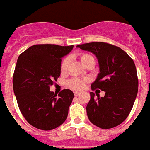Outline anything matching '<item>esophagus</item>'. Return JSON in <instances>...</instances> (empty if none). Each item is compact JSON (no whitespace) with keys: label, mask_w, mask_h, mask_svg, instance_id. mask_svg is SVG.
Listing matches in <instances>:
<instances>
[{"label":"esophagus","mask_w":150,"mask_h":150,"mask_svg":"<svg viewBox=\"0 0 150 150\" xmlns=\"http://www.w3.org/2000/svg\"><path fill=\"white\" fill-rule=\"evenodd\" d=\"M74 95H75V96H79V95H80V93H79V92H74Z\"/></svg>","instance_id":"obj_1"}]
</instances>
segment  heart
Returning a JSON list of instances; mask_svg holds the SVG:
<instances>
[{
	"mask_svg": "<svg viewBox=\"0 0 150 150\" xmlns=\"http://www.w3.org/2000/svg\"><path fill=\"white\" fill-rule=\"evenodd\" d=\"M80 59H81V61L84 65H85L86 63H88V62L90 61H94V58L91 55H89V54L87 53H83L80 55ZM69 58H65L63 61L62 62L61 64V70L62 71H65L66 69L68 67V65H69ZM85 80H83V79H71L70 80H69L67 82V85H69V87H70L71 88L74 89V90H82L84 88L85 85Z\"/></svg>",
	"mask_w": 150,
	"mask_h": 150,
	"instance_id": "heart-1",
	"label": "heart"
}]
</instances>
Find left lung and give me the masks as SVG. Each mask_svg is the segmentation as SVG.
<instances>
[{
	"label": "left lung",
	"instance_id": "left-lung-1",
	"mask_svg": "<svg viewBox=\"0 0 150 150\" xmlns=\"http://www.w3.org/2000/svg\"><path fill=\"white\" fill-rule=\"evenodd\" d=\"M77 47L97 57L100 72L91 89L105 91L100 98L90 92L86 107L88 117L102 129L115 127L127 117L137 98L138 78L134 62L120 48L106 42H89Z\"/></svg>",
	"mask_w": 150,
	"mask_h": 150
}]
</instances>
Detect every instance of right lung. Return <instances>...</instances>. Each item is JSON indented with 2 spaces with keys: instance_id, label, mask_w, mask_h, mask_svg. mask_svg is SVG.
<instances>
[{
  "instance_id": "right-lung-1",
  "label": "right lung",
  "mask_w": 150,
  "mask_h": 150,
  "mask_svg": "<svg viewBox=\"0 0 150 150\" xmlns=\"http://www.w3.org/2000/svg\"><path fill=\"white\" fill-rule=\"evenodd\" d=\"M74 46L39 44L20 55L13 76V88L23 116L33 127L50 130L65 122L74 98L69 89L57 94L50 85L61 74L62 58Z\"/></svg>"
}]
</instances>
